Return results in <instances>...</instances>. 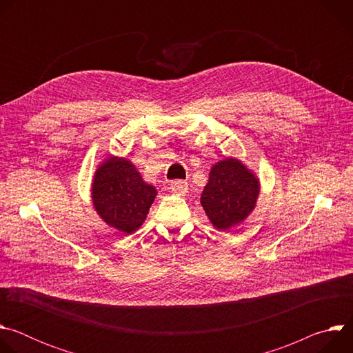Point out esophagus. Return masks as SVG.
I'll return each instance as SVG.
<instances>
[{
  "instance_id": "esophagus-1",
  "label": "esophagus",
  "mask_w": 353,
  "mask_h": 353,
  "mask_svg": "<svg viewBox=\"0 0 353 353\" xmlns=\"http://www.w3.org/2000/svg\"><path fill=\"white\" fill-rule=\"evenodd\" d=\"M170 188H172V191L174 194L184 195L187 192V190H188V184L184 180H174V181L170 183Z\"/></svg>"
}]
</instances>
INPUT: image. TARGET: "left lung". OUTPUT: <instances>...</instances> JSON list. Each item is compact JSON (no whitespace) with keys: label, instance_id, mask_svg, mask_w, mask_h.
<instances>
[{"label":"left lung","instance_id":"8db88e82","mask_svg":"<svg viewBox=\"0 0 353 353\" xmlns=\"http://www.w3.org/2000/svg\"><path fill=\"white\" fill-rule=\"evenodd\" d=\"M259 192L257 177L240 161L229 158L212 166L201 205L216 229L229 230L254 210Z\"/></svg>","mask_w":353,"mask_h":353}]
</instances>
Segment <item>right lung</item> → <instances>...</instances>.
Returning <instances> with one entry per match:
<instances>
[{"label":"right lung","mask_w":353,"mask_h":353,"mask_svg":"<svg viewBox=\"0 0 353 353\" xmlns=\"http://www.w3.org/2000/svg\"><path fill=\"white\" fill-rule=\"evenodd\" d=\"M155 196L157 188L146 184L135 166L124 158L110 157L94 173V210L121 233L130 234L143 223Z\"/></svg>","instance_id":"right-lung-1"}]
</instances>
